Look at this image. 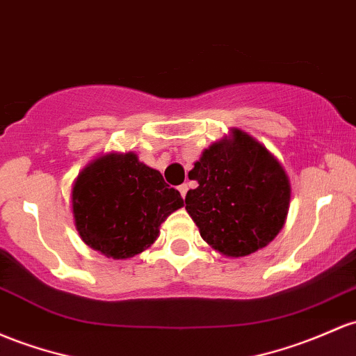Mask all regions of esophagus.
Wrapping results in <instances>:
<instances>
[{"label":"esophagus","mask_w":356,"mask_h":356,"mask_svg":"<svg viewBox=\"0 0 356 356\" xmlns=\"http://www.w3.org/2000/svg\"><path fill=\"white\" fill-rule=\"evenodd\" d=\"M177 189H179V193H181V196H182V197H186V194H187V184L179 186Z\"/></svg>","instance_id":"esophagus-1"}]
</instances>
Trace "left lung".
I'll use <instances>...</instances> for the list:
<instances>
[{"mask_svg":"<svg viewBox=\"0 0 356 356\" xmlns=\"http://www.w3.org/2000/svg\"><path fill=\"white\" fill-rule=\"evenodd\" d=\"M197 181L186 209L202 240L238 259L267 247L279 235L291 204V181L264 143L240 128L204 148L189 170Z\"/></svg>","mask_w":356,"mask_h":356,"instance_id":"1","label":"left lung"}]
</instances>
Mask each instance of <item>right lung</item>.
I'll use <instances>...</instances> for the list:
<instances>
[{"label": "right lung", "mask_w": 356, "mask_h": 356, "mask_svg": "<svg viewBox=\"0 0 356 356\" xmlns=\"http://www.w3.org/2000/svg\"><path fill=\"white\" fill-rule=\"evenodd\" d=\"M70 202L81 240L115 260L150 248L160 225L184 206L179 191L135 152H109L91 160L74 181Z\"/></svg>", "instance_id": "right-lung-1"}]
</instances>
